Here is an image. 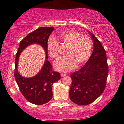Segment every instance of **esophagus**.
<instances>
[{
	"instance_id": "obj_1",
	"label": "esophagus",
	"mask_w": 124,
	"mask_h": 124,
	"mask_svg": "<svg viewBox=\"0 0 124 124\" xmlns=\"http://www.w3.org/2000/svg\"><path fill=\"white\" fill-rule=\"evenodd\" d=\"M61 77H65V76H67V74H61Z\"/></svg>"
}]
</instances>
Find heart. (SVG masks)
<instances>
[{"label":"heart","instance_id":"heart-1","mask_svg":"<svg viewBox=\"0 0 124 124\" xmlns=\"http://www.w3.org/2000/svg\"><path fill=\"white\" fill-rule=\"evenodd\" d=\"M63 45L68 47L65 54L67 56L59 59L54 63L55 70L61 72H67L82 65L89 59L92 48V41L89 37L82 35L76 31H68L60 35ZM47 50L52 58L59 56V44L54 38L50 37L47 41Z\"/></svg>","mask_w":124,"mask_h":124}]
</instances>
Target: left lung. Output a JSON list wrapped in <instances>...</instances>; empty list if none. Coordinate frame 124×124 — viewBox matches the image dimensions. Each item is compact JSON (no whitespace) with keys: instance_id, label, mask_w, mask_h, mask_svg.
I'll return each instance as SVG.
<instances>
[{"instance_id":"8db88e82","label":"left lung","mask_w":124,"mask_h":124,"mask_svg":"<svg viewBox=\"0 0 124 124\" xmlns=\"http://www.w3.org/2000/svg\"><path fill=\"white\" fill-rule=\"evenodd\" d=\"M89 33L93 42V52L85 65L71 75L70 100L82 106L92 103L101 95L106 87L108 71L104 48L95 36Z\"/></svg>"}]
</instances>
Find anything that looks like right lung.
<instances>
[{"instance_id":"right-lung-1","label":"right lung","mask_w":124,"mask_h":124,"mask_svg":"<svg viewBox=\"0 0 124 124\" xmlns=\"http://www.w3.org/2000/svg\"><path fill=\"white\" fill-rule=\"evenodd\" d=\"M54 29L53 27H41L29 33L20 42L16 53L14 71L16 82L24 98L34 104H44L50 101L53 97L52 85L61 78L60 73L53 71L47 57V41ZM32 44H38L44 48L46 56V61L42 68L36 76L26 78L18 72V62L21 52Z\"/></svg>"}]
</instances>
